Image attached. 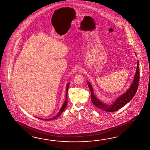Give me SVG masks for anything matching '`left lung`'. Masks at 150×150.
<instances>
[{
    "instance_id": "obj_1",
    "label": "left lung",
    "mask_w": 150,
    "mask_h": 150,
    "mask_svg": "<svg viewBox=\"0 0 150 150\" xmlns=\"http://www.w3.org/2000/svg\"><path fill=\"white\" fill-rule=\"evenodd\" d=\"M139 61H137V66L136 73L134 76V79L133 80L132 85L130 88L127 90L125 93L119 97L113 103V104L108 105L102 103L98 100L94 95L93 89L91 87L89 82H88V87L91 91V100L92 103L95 106L98 108L99 109L103 110L106 112H114L117 110H118L122 107H123L126 104L130 102L133 96L136 93L137 90L138 89L139 81Z\"/></svg>"
}]
</instances>
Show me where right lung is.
<instances>
[{
  "label": "right lung",
  "mask_w": 150,
  "mask_h": 150,
  "mask_svg": "<svg viewBox=\"0 0 150 150\" xmlns=\"http://www.w3.org/2000/svg\"><path fill=\"white\" fill-rule=\"evenodd\" d=\"M69 83H68V84H67V92H66V100H65V102H64V103L63 104V105L61 107V109H60V111L59 112V113L57 114V115H56L55 116L53 117V118H50V119H45V120H43V119H41V120H55V119H56L57 118V117H59L60 116V115H61V114L63 112V111L65 109V108H66V107H67V103H68V102H67V96H68V87H69ZM37 118H38V117H37Z\"/></svg>",
  "instance_id": "add662e5"
}]
</instances>
